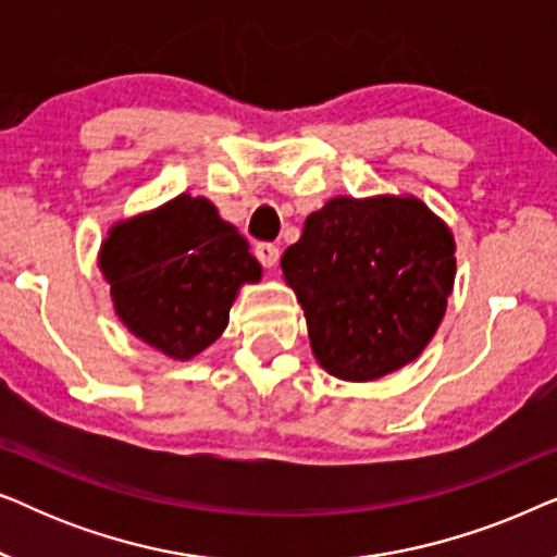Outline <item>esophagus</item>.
Listing matches in <instances>:
<instances>
[{"mask_svg": "<svg viewBox=\"0 0 557 557\" xmlns=\"http://www.w3.org/2000/svg\"><path fill=\"white\" fill-rule=\"evenodd\" d=\"M278 256L281 250L276 243H258L256 246V258L261 261V265H265V269H273V265L278 263Z\"/></svg>", "mask_w": 557, "mask_h": 557, "instance_id": "esophagus-1", "label": "esophagus"}]
</instances>
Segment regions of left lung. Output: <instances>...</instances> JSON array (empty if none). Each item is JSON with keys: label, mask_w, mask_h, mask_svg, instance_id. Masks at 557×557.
Returning a JSON list of instances; mask_svg holds the SVG:
<instances>
[{"label": "left lung", "mask_w": 557, "mask_h": 557, "mask_svg": "<svg viewBox=\"0 0 557 557\" xmlns=\"http://www.w3.org/2000/svg\"><path fill=\"white\" fill-rule=\"evenodd\" d=\"M454 235L418 197H334L281 258L317 362L368 383L406 368L436 334L454 288Z\"/></svg>", "instance_id": "obj_1"}]
</instances>
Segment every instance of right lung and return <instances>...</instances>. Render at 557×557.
<instances>
[{"label":"right lung","mask_w":557,"mask_h":557,"mask_svg":"<svg viewBox=\"0 0 557 557\" xmlns=\"http://www.w3.org/2000/svg\"><path fill=\"white\" fill-rule=\"evenodd\" d=\"M98 265L126 330L172 360L210 347L238 288L261 281L248 240L210 200L189 195L113 225Z\"/></svg>","instance_id":"1"}]
</instances>
